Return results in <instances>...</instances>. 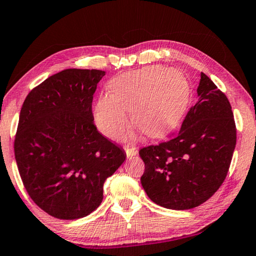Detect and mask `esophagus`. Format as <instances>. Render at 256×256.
<instances>
[{"label": "esophagus", "instance_id": "34e87169", "mask_svg": "<svg viewBox=\"0 0 256 256\" xmlns=\"http://www.w3.org/2000/svg\"><path fill=\"white\" fill-rule=\"evenodd\" d=\"M124 152L128 158H132V156H136L138 154V150L135 147H124Z\"/></svg>", "mask_w": 256, "mask_h": 256}]
</instances>
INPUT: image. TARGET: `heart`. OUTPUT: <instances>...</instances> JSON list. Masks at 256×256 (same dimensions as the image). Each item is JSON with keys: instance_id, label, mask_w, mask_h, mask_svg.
<instances>
[{"instance_id": "b5f03b06", "label": "heart", "mask_w": 256, "mask_h": 256, "mask_svg": "<svg viewBox=\"0 0 256 256\" xmlns=\"http://www.w3.org/2000/svg\"><path fill=\"white\" fill-rule=\"evenodd\" d=\"M109 94L98 98L93 116L98 128L114 140L134 124L150 137H160L178 124L189 101V83L180 70L147 66L110 80Z\"/></svg>"}]
</instances>
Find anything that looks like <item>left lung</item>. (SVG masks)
<instances>
[{"label":"left lung","mask_w":256,"mask_h":256,"mask_svg":"<svg viewBox=\"0 0 256 256\" xmlns=\"http://www.w3.org/2000/svg\"><path fill=\"white\" fill-rule=\"evenodd\" d=\"M198 101L188 111L180 132L168 142L144 147L140 178L148 198L160 207L186 210L214 196L226 178L236 146L230 103L201 73Z\"/></svg>","instance_id":"1"}]
</instances>
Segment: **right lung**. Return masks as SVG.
<instances>
[{
	"mask_svg": "<svg viewBox=\"0 0 256 256\" xmlns=\"http://www.w3.org/2000/svg\"><path fill=\"white\" fill-rule=\"evenodd\" d=\"M100 70H64L34 88L21 108L14 155L34 202L58 219H78L103 199L126 153L98 132L92 100Z\"/></svg>",
	"mask_w": 256,
	"mask_h": 256,
	"instance_id": "obj_1",
	"label": "right lung"
}]
</instances>
